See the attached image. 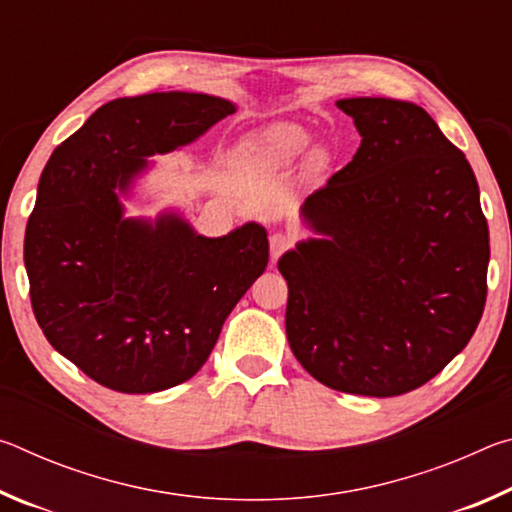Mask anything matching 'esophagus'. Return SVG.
Segmentation results:
<instances>
[{"instance_id": "obj_1", "label": "esophagus", "mask_w": 512, "mask_h": 512, "mask_svg": "<svg viewBox=\"0 0 512 512\" xmlns=\"http://www.w3.org/2000/svg\"><path fill=\"white\" fill-rule=\"evenodd\" d=\"M268 244H271V259L275 262V259L291 246V237L282 235V232H273L271 239H268Z\"/></svg>"}]
</instances>
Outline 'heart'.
<instances>
[{
  "mask_svg": "<svg viewBox=\"0 0 512 512\" xmlns=\"http://www.w3.org/2000/svg\"><path fill=\"white\" fill-rule=\"evenodd\" d=\"M311 144V135L307 128L293 121H280V124L266 126L262 131L250 135L241 144V158L266 169L291 167L307 153Z\"/></svg>",
  "mask_w": 512,
  "mask_h": 512,
  "instance_id": "heart-1",
  "label": "heart"
}]
</instances>
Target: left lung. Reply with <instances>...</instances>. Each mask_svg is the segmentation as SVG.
<instances>
[{
	"label": "left lung",
	"instance_id": "left-lung-1",
	"mask_svg": "<svg viewBox=\"0 0 512 512\" xmlns=\"http://www.w3.org/2000/svg\"><path fill=\"white\" fill-rule=\"evenodd\" d=\"M354 119L352 162L302 205L316 237L277 268L287 339L334 391L393 397L436 377L479 325L490 239L465 155L409 101H336Z\"/></svg>",
	"mask_w": 512,
	"mask_h": 512
}]
</instances>
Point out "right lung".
<instances>
[{
  "label": "right lung",
  "instance_id": "right-lung-1",
  "mask_svg": "<svg viewBox=\"0 0 512 512\" xmlns=\"http://www.w3.org/2000/svg\"><path fill=\"white\" fill-rule=\"evenodd\" d=\"M232 112L198 92L115 99L45 164L24 235L33 314L56 352L112 391L158 393L194 377L268 264L255 221L203 237L183 214L135 219L119 201L153 155Z\"/></svg>",
  "mask_w": 512,
  "mask_h": 512
}]
</instances>
